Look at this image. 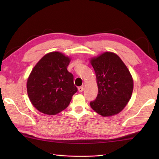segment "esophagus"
<instances>
[{
  "label": "esophagus",
  "mask_w": 159,
  "mask_h": 159,
  "mask_svg": "<svg viewBox=\"0 0 159 159\" xmlns=\"http://www.w3.org/2000/svg\"><path fill=\"white\" fill-rule=\"evenodd\" d=\"M78 90H79V92H83V90H84V88L83 87H79V88H78Z\"/></svg>",
  "instance_id": "esophagus-1"
}]
</instances>
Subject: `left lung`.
<instances>
[{"instance_id":"left-lung-1","label":"left lung","mask_w":159,"mask_h":159,"mask_svg":"<svg viewBox=\"0 0 159 159\" xmlns=\"http://www.w3.org/2000/svg\"><path fill=\"white\" fill-rule=\"evenodd\" d=\"M95 71L98 93L90 102L93 111L102 117L120 113L131 98L133 79L129 70L117 54L104 52L89 59Z\"/></svg>"}]
</instances>
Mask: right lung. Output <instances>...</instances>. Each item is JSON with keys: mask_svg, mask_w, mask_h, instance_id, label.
Masks as SVG:
<instances>
[{"mask_svg": "<svg viewBox=\"0 0 159 159\" xmlns=\"http://www.w3.org/2000/svg\"><path fill=\"white\" fill-rule=\"evenodd\" d=\"M70 57L50 52L33 67L26 82L28 96L39 112L55 116L66 109L77 92L74 77L67 70Z\"/></svg>", "mask_w": 159, "mask_h": 159, "instance_id": "right-lung-1", "label": "right lung"}]
</instances>
